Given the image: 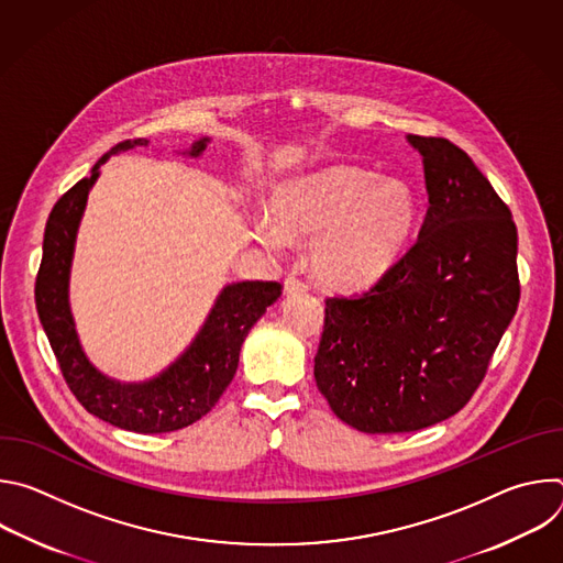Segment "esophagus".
<instances>
[{
  "label": "esophagus",
  "instance_id": "esophagus-1",
  "mask_svg": "<svg viewBox=\"0 0 563 563\" xmlns=\"http://www.w3.org/2000/svg\"><path fill=\"white\" fill-rule=\"evenodd\" d=\"M285 291L287 294H298V291H307V283L296 278V276H287L285 278Z\"/></svg>",
  "mask_w": 563,
  "mask_h": 563
}]
</instances>
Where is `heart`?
Masks as SVG:
<instances>
[{"mask_svg": "<svg viewBox=\"0 0 563 563\" xmlns=\"http://www.w3.org/2000/svg\"><path fill=\"white\" fill-rule=\"evenodd\" d=\"M269 211L272 218L252 220V235L263 247L280 250L285 238H316L309 254L316 278L356 291L398 261L417 222V198L396 178L341 165L280 185Z\"/></svg>", "mask_w": 563, "mask_h": 563, "instance_id": "heart-1", "label": "heart"}]
</instances>
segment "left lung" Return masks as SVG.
<instances>
[{
    "label": "left lung",
    "mask_w": 563,
    "mask_h": 563,
    "mask_svg": "<svg viewBox=\"0 0 563 563\" xmlns=\"http://www.w3.org/2000/svg\"><path fill=\"white\" fill-rule=\"evenodd\" d=\"M423 157L417 243L361 296L325 300L316 385L358 432H417L456 415L519 305L517 227L470 155L408 135Z\"/></svg>",
    "instance_id": "obj_1"
}]
</instances>
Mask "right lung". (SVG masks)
Segmentation results:
<instances>
[{"mask_svg": "<svg viewBox=\"0 0 563 563\" xmlns=\"http://www.w3.org/2000/svg\"><path fill=\"white\" fill-rule=\"evenodd\" d=\"M207 142L209 137H202L185 153L198 157L207 148ZM146 144V137L115 144L98 159L89 178L79 180L55 202L44 229L42 265L35 278V305L62 376L87 412L122 430L159 434L196 423L218 404L238 369L240 347L256 320L278 300L283 287L274 280L227 285L185 354L148 380L120 383L102 374L87 358L79 345L68 305L75 233L82 220L89 191L100 176V165L120 151Z\"/></svg>", "mask_w": 563, "mask_h": 563, "instance_id": "1", "label": "right lung"}]
</instances>
